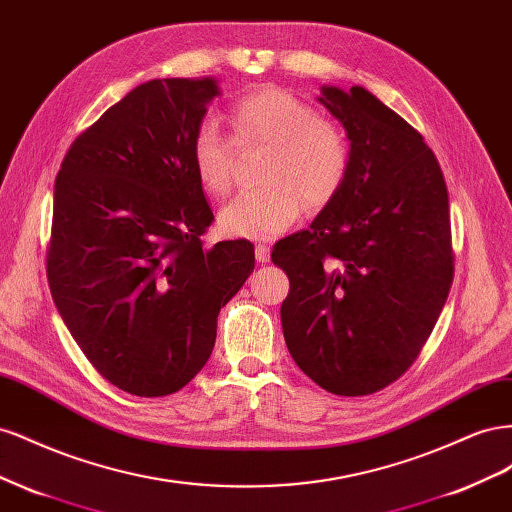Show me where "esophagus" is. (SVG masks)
Here are the masks:
<instances>
[{
	"label": "esophagus",
	"instance_id": "1",
	"mask_svg": "<svg viewBox=\"0 0 512 512\" xmlns=\"http://www.w3.org/2000/svg\"><path fill=\"white\" fill-rule=\"evenodd\" d=\"M269 256H271L269 245H265V243H258V245H256V260H258V262H267V260H269Z\"/></svg>",
	"mask_w": 512,
	"mask_h": 512
}]
</instances>
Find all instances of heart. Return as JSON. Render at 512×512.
I'll use <instances>...</instances> for the list:
<instances>
[{"instance_id": "heart-1", "label": "heart", "mask_w": 512, "mask_h": 512, "mask_svg": "<svg viewBox=\"0 0 512 512\" xmlns=\"http://www.w3.org/2000/svg\"><path fill=\"white\" fill-rule=\"evenodd\" d=\"M228 123L239 147H269L262 166L267 185L241 192L220 211V226L230 235L273 239L301 218L305 205L322 209L342 192L352 164L348 134L305 100L280 87H260L230 106ZM190 158L203 188L226 196L235 145L213 121L196 128Z\"/></svg>"}]
</instances>
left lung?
Returning a JSON list of instances; mask_svg holds the SVG:
<instances>
[{"instance_id": "1", "label": "left lung", "mask_w": 512, "mask_h": 512, "mask_svg": "<svg viewBox=\"0 0 512 512\" xmlns=\"http://www.w3.org/2000/svg\"><path fill=\"white\" fill-rule=\"evenodd\" d=\"M352 164L307 230L273 245L290 292L282 329L294 363L324 391L371 395L404 376L455 275L442 168L421 132L363 87H322Z\"/></svg>"}]
</instances>
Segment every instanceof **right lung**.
<instances>
[{"mask_svg":"<svg viewBox=\"0 0 512 512\" xmlns=\"http://www.w3.org/2000/svg\"><path fill=\"white\" fill-rule=\"evenodd\" d=\"M215 96L213 79L138 85L74 138L55 179L53 301L87 361L130 395L183 389L254 271L250 241L203 243L213 211L190 145Z\"/></svg>","mask_w":512,"mask_h":512,"instance_id":"1","label":"right lung"}]
</instances>
